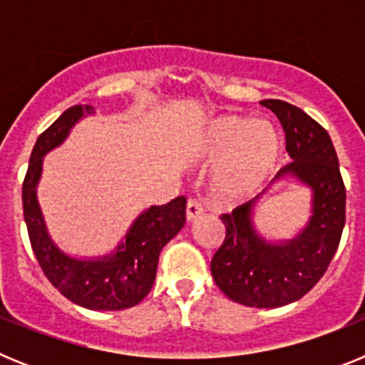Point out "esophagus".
Here are the masks:
<instances>
[{"mask_svg": "<svg viewBox=\"0 0 365 365\" xmlns=\"http://www.w3.org/2000/svg\"><path fill=\"white\" fill-rule=\"evenodd\" d=\"M202 214V205L197 201V199H188V205H186V217L192 221L197 215Z\"/></svg>", "mask_w": 365, "mask_h": 365, "instance_id": "esophagus-1", "label": "esophagus"}]
</instances>
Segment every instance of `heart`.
<instances>
[{
    "label": "heart",
    "instance_id": "b5f03b06",
    "mask_svg": "<svg viewBox=\"0 0 365 365\" xmlns=\"http://www.w3.org/2000/svg\"><path fill=\"white\" fill-rule=\"evenodd\" d=\"M195 150L219 157L212 172V190L221 201L240 202L263 188L279 163V138L267 122L243 115H225L208 124Z\"/></svg>",
    "mask_w": 365,
    "mask_h": 365
}]
</instances>
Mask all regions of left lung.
Wrapping results in <instances>:
<instances>
[{
  "instance_id": "left-lung-1",
  "label": "left lung",
  "mask_w": 365,
  "mask_h": 365,
  "mask_svg": "<svg viewBox=\"0 0 365 365\" xmlns=\"http://www.w3.org/2000/svg\"><path fill=\"white\" fill-rule=\"evenodd\" d=\"M285 131L292 173L312 190V217L285 245L265 243L252 227V202L222 214L225 240L212 257V278L232 302L247 307H282L307 294L327 270L346 225V186L333 140L314 118L283 100H261Z\"/></svg>"
}]
</instances>
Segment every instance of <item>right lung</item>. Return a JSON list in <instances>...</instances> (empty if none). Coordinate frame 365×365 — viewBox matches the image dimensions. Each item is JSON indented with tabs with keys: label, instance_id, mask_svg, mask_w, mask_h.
I'll return each instance as SVG.
<instances>
[{
	"label": "right lung",
	"instance_id": "1",
	"mask_svg": "<svg viewBox=\"0 0 365 365\" xmlns=\"http://www.w3.org/2000/svg\"><path fill=\"white\" fill-rule=\"evenodd\" d=\"M93 111V106H73L38 137L21 188L24 215L34 256L54 289L80 307L91 311H122L143 302L151 291L160 250L186 221V197L179 195L166 205L151 206L150 210L138 215L125 241L113 256L82 261L60 252L47 235L36 201L41 160L47 151L63 143L78 118Z\"/></svg>",
	"mask_w": 365,
	"mask_h": 365
}]
</instances>
